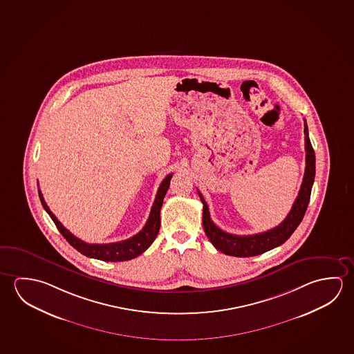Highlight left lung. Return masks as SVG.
Wrapping results in <instances>:
<instances>
[{"mask_svg": "<svg viewBox=\"0 0 354 354\" xmlns=\"http://www.w3.org/2000/svg\"><path fill=\"white\" fill-rule=\"evenodd\" d=\"M304 132H305V151H306L305 175H304L301 187H300L299 195L296 197L295 203L290 209L289 214L279 226L274 227L267 232L252 234V236H236V234L225 232L212 222L209 217V206L201 195V192H197L203 205V230L216 250H221L225 254L241 257V258L254 257L281 245L285 241H288V238H290L297 226L300 225L310 203L311 189L315 180V167H316L315 151L308 138L306 121H305Z\"/></svg>", "mask_w": 354, "mask_h": 354, "instance_id": "1", "label": "left lung"}]
</instances>
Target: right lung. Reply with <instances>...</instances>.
Listing matches in <instances>:
<instances>
[{"instance_id":"add662e5","label":"right lung","mask_w":354,"mask_h":354,"mask_svg":"<svg viewBox=\"0 0 354 354\" xmlns=\"http://www.w3.org/2000/svg\"><path fill=\"white\" fill-rule=\"evenodd\" d=\"M171 176H173V174H169L165 179L162 180V184L159 186L157 196H156L154 203L151 206L149 218L147 221L143 230L140 232L137 233L133 237L128 238L126 241H121V242H116V243H86V242H84L82 239L75 237L73 233H70L59 222L58 218L49 209L47 203H46L44 198H43L41 190H38V194H39V198H41L43 207L47 211L48 214L52 217L53 222L55 223L59 232L62 233L64 236L65 239L76 250H79L82 254L104 261H131V259H133L136 257L142 254L145 250H147V248L157 238L159 228H160V209H162V200H164V196H165V194L168 192Z\"/></svg>"}]
</instances>
